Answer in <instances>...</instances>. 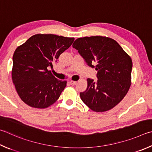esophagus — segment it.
I'll list each match as a JSON object with an SVG mask.
<instances>
[{
  "mask_svg": "<svg viewBox=\"0 0 152 152\" xmlns=\"http://www.w3.org/2000/svg\"><path fill=\"white\" fill-rule=\"evenodd\" d=\"M70 84H71V85L74 86V85H76V84H77V82H76V81H72V80H71V81H70Z\"/></svg>",
  "mask_w": 152,
  "mask_h": 152,
  "instance_id": "1",
  "label": "esophagus"
}]
</instances>
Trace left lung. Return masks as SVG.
<instances>
[{"instance_id":"obj_1","label":"left lung","mask_w":152,"mask_h":152,"mask_svg":"<svg viewBox=\"0 0 152 152\" xmlns=\"http://www.w3.org/2000/svg\"><path fill=\"white\" fill-rule=\"evenodd\" d=\"M72 46L89 66L97 70L98 80L88 78L86 90L80 94L82 102L94 112L113 108L130 87L131 58L116 41L106 37L77 38Z\"/></svg>"}]
</instances>
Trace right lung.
<instances>
[{"label": "right lung", "instance_id": "right-lung-1", "mask_svg": "<svg viewBox=\"0 0 152 152\" xmlns=\"http://www.w3.org/2000/svg\"><path fill=\"white\" fill-rule=\"evenodd\" d=\"M74 38L38 34L18 46L13 55L12 78L18 96L36 108H46L59 98L66 81L58 80L50 68L72 45Z\"/></svg>", "mask_w": 152, "mask_h": 152}]
</instances>
